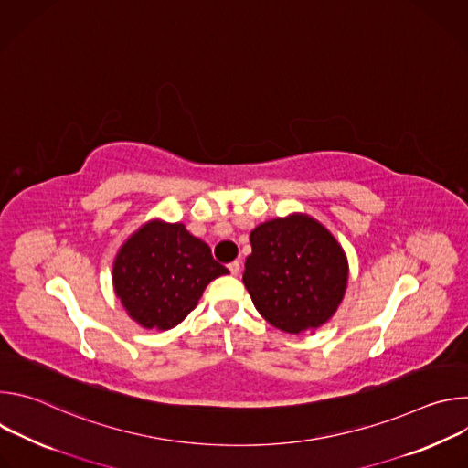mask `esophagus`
<instances>
[{"label":"esophagus","instance_id":"obj_1","mask_svg":"<svg viewBox=\"0 0 468 468\" xmlns=\"http://www.w3.org/2000/svg\"><path fill=\"white\" fill-rule=\"evenodd\" d=\"M228 269H229V274H231V276H239V272H240V262H239V261L229 262Z\"/></svg>","mask_w":468,"mask_h":468}]
</instances>
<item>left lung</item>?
I'll list each match as a JSON object with an SVG mask.
<instances>
[{"label":"left lung","mask_w":468,"mask_h":468,"mask_svg":"<svg viewBox=\"0 0 468 468\" xmlns=\"http://www.w3.org/2000/svg\"><path fill=\"white\" fill-rule=\"evenodd\" d=\"M242 282L259 314L285 333L325 324L343 302L348 259L343 246L309 215L259 224Z\"/></svg>","instance_id":"obj_1"}]
</instances>
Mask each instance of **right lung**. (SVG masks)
<instances>
[{
  "instance_id": "1",
  "label": "right lung",
  "mask_w": 468,
  "mask_h": 468,
  "mask_svg": "<svg viewBox=\"0 0 468 468\" xmlns=\"http://www.w3.org/2000/svg\"><path fill=\"white\" fill-rule=\"evenodd\" d=\"M229 274L211 248L183 224L152 220L133 233L112 262V285L127 314L146 329H170L196 307L206 287Z\"/></svg>"
}]
</instances>
